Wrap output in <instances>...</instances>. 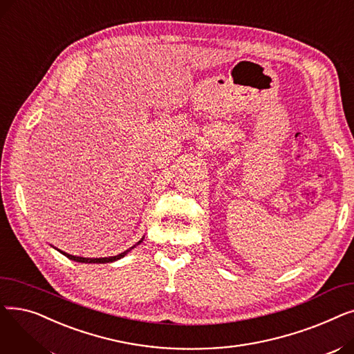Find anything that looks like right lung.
Returning a JSON list of instances; mask_svg holds the SVG:
<instances>
[{
    "mask_svg": "<svg viewBox=\"0 0 354 354\" xmlns=\"http://www.w3.org/2000/svg\"><path fill=\"white\" fill-rule=\"evenodd\" d=\"M143 241V238L139 241L138 244H135L132 248H129V250H126V251H123L122 254H119V255H115V257H104V258H84V257H76V255H70V254H67V252H63V251H60V250H57V251H60L63 255H66L68 259H73V261H76V263H84V264H106V263H113V261H116V259H120V258H123L130 250H133L136 245H139L140 243Z\"/></svg>",
    "mask_w": 354,
    "mask_h": 354,
    "instance_id": "right-lung-1",
    "label": "right lung"
}]
</instances>
